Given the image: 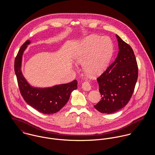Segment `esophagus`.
<instances>
[{
  "label": "esophagus",
  "instance_id": "1",
  "mask_svg": "<svg viewBox=\"0 0 155 155\" xmlns=\"http://www.w3.org/2000/svg\"><path fill=\"white\" fill-rule=\"evenodd\" d=\"M82 89L85 91H88L89 90H91V86L89 84V82H85L82 84Z\"/></svg>",
  "mask_w": 155,
  "mask_h": 155
}]
</instances>
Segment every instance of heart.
<instances>
[{
  "label": "heart",
  "mask_w": 155,
  "mask_h": 155,
  "mask_svg": "<svg viewBox=\"0 0 155 155\" xmlns=\"http://www.w3.org/2000/svg\"><path fill=\"white\" fill-rule=\"evenodd\" d=\"M113 51V44L107 37L91 35L76 45L72 57L79 64H83L84 72L91 77L100 75L107 66Z\"/></svg>",
  "instance_id": "obj_1"
}]
</instances>
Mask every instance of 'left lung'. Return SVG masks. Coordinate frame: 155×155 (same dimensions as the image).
I'll return each instance as SVG.
<instances>
[{
    "label": "left lung",
    "mask_w": 155,
    "mask_h": 155,
    "mask_svg": "<svg viewBox=\"0 0 155 155\" xmlns=\"http://www.w3.org/2000/svg\"><path fill=\"white\" fill-rule=\"evenodd\" d=\"M119 52L113 63L97 79L101 100L94 106L100 113L111 114L125 107L133 95L138 66L132 48L116 35Z\"/></svg>",
    "instance_id": "8db88e82"
}]
</instances>
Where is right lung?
Listing matches in <instances>:
<instances>
[{"mask_svg":"<svg viewBox=\"0 0 155 155\" xmlns=\"http://www.w3.org/2000/svg\"><path fill=\"white\" fill-rule=\"evenodd\" d=\"M27 41L20 48L15 60L14 70L21 94L25 102L39 112L50 114L55 113L65 106L71 92L77 89L78 82L54 85L48 88L34 87L30 85L24 77L21 71L22 55L30 44Z\"/></svg>","mask_w":155,"mask_h":155,"instance_id":"add662e5","label":"right lung"}]
</instances>
